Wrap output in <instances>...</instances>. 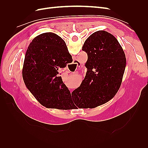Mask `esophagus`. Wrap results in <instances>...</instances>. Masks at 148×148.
<instances>
[{"label":"esophagus","mask_w":148,"mask_h":148,"mask_svg":"<svg viewBox=\"0 0 148 148\" xmlns=\"http://www.w3.org/2000/svg\"><path fill=\"white\" fill-rule=\"evenodd\" d=\"M74 64L77 65V67H79L80 66H81V64H80L79 62H78V61H77V60H75V63H74Z\"/></svg>","instance_id":"34e87169"}]
</instances>
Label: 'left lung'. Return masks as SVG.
I'll return each instance as SVG.
<instances>
[{"label": "left lung", "instance_id": "1", "mask_svg": "<svg viewBox=\"0 0 148 148\" xmlns=\"http://www.w3.org/2000/svg\"><path fill=\"white\" fill-rule=\"evenodd\" d=\"M82 50L88 55L87 72L72 92L73 102L83 108H95L114 97L122 82L126 57L112 34L97 31L85 41Z\"/></svg>", "mask_w": 148, "mask_h": 148}]
</instances>
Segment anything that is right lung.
I'll use <instances>...</instances> for the list:
<instances>
[{"label": "right lung", "instance_id": "obj_1", "mask_svg": "<svg viewBox=\"0 0 148 148\" xmlns=\"http://www.w3.org/2000/svg\"><path fill=\"white\" fill-rule=\"evenodd\" d=\"M72 60L65 41L55 33L39 34L29 44L22 75L26 88L41 105L61 109L70 102L71 93L58 70Z\"/></svg>", "mask_w": 148, "mask_h": 148}]
</instances>
